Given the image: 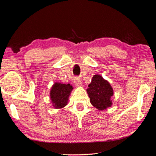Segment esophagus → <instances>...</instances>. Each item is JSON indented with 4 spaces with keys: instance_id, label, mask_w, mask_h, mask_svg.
I'll list each match as a JSON object with an SVG mask.
<instances>
[{
    "instance_id": "esophagus-1",
    "label": "esophagus",
    "mask_w": 156,
    "mask_h": 156,
    "mask_svg": "<svg viewBox=\"0 0 156 156\" xmlns=\"http://www.w3.org/2000/svg\"><path fill=\"white\" fill-rule=\"evenodd\" d=\"M74 84L76 87H81L82 85V83L81 81V80H80L78 77L75 78L74 81Z\"/></svg>"
}]
</instances>
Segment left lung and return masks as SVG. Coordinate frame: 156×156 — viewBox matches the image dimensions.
Segmentation results:
<instances>
[{"instance_id": "left-lung-1", "label": "left lung", "mask_w": 156, "mask_h": 156, "mask_svg": "<svg viewBox=\"0 0 156 156\" xmlns=\"http://www.w3.org/2000/svg\"><path fill=\"white\" fill-rule=\"evenodd\" d=\"M91 104L98 110H105L112 105L113 90L109 83L100 75H94L87 90Z\"/></svg>"}]
</instances>
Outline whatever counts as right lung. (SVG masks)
Instances as JSON below:
<instances>
[{
	"label": "right lung",
	"instance_id": "1",
	"mask_svg": "<svg viewBox=\"0 0 156 156\" xmlns=\"http://www.w3.org/2000/svg\"><path fill=\"white\" fill-rule=\"evenodd\" d=\"M73 87L69 84L56 83L51 90V100L55 108H60L67 105L68 100Z\"/></svg>",
	"mask_w": 156,
	"mask_h": 156
}]
</instances>
